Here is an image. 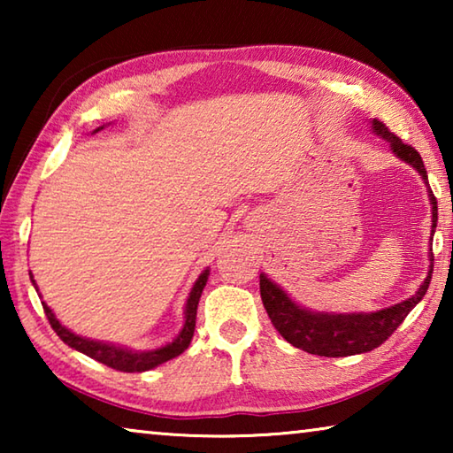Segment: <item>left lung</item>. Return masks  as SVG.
Wrapping results in <instances>:
<instances>
[{"mask_svg": "<svg viewBox=\"0 0 453 453\" xmlns=\"http://www.w3.org/2000/svg\"><path fill=\"white\" fill-rule=\"evenodd\" d=\"M372 129L375 135H381L389 143V148L402 162L410 164L413 170H418L426 186L429 188L426 165L421 162L419 153L411 145L403 143L400 137L394 135L386 127L383 121L373 119ZM429 202H432V235L438 226V202L429 189ZM429 272L424 283L418 288L416 294L405 302L389 305L386 310L370 311V313H324L311 311L302 308L283 291L278 283H273L265 273L259 275V294H262L264 308L270 316L273 327L278 329L281 337L289 342L291 346L300 348L313 356L326 357H346L356 354H365L380 348L383 342L392 335L397 326L402 324L405 316L416 308L426 296L432 281L434 272V254L429 248Z\"/></svg>", "mask_w": 453, "mask_h": 453, "instance_id": "8db88e82", "label": "left lung"}]
</instances>
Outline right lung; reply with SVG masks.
Returning a JSON list of instances; mask_svg holds the SVG:
<instances>
[{
    "label": "right lung",
    "instance_id": "add662e5",
    "mask_svg": "<svg viewBox=\"0 0 453 453\" xmlns=\"http://www.w3.org/2000/svg\"><path fill=\"white\" fill-rule=\"evenodd\" d=\"M99 129H104V126L97 127L96 132H99ZM208 275H210V270H203L202 273H199V278L196 280L194 288H191V291H189V297L186 303V321H183L180 335L175 337L172 343H167V346H162V348L151 349V351H132L127 348H119V346H116V343L96 342V340H89V337H81L78 334L70 332L65 326H61L59 319L56 318V313L48 308V303L42 302V305H43L45 316H48L50 324L53 327V332H56L59 335V340L67 343L70 348L81 351V354H86L88 357L96 359V362H99V364H105L107 367H111V370L127 372V373L148 372V370H153V367H157L159 364L170 362V359L178 357L180 354H183V351L188 349L191 337H194V329H196L197 303H199V297H202L205 283H208ZM29 278H32V283L35 286L34 275H29ZM35 289H37V286H35Z\"/></svg>",
    "mask_w": 453,
    "mask_h": 453
}]
</instances>
